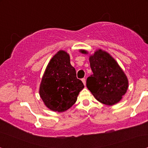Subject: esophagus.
Masks as SVG:
<instances>
[{"instance_id":"esophagus-1","label":"esophagus","mask_w":148,"mask_h":148,"mask_svg":"<svg viewBox=\"0 0 148 148\" xmlns=\"http://www.w3.org/2000/svg\"><path fill=\"white\" fill-rule=\"evenodd\" d=\"M82 82L84 83V86H86V79H85V78H83V79H82Z\"/></svg>"}]
</instances>
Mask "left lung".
<instances>
[{
	"label": "left lung",
	"instance_id": "left-lung-1",
	"mask_svg": "<svg viewBox=\"0 0 148 148\" xmlns=\"http://www.w3.org/2000/svg\"><path fill=\"white\" fill-rule=\"evenodd\" d=\"M90 62L93 74L86 80L88 90L102 104L113 105L119 102L127 92L128 79L116 60L108 53L99 50L90 56Z\"/></svg>",
	"mask_w": 148,
	"mask_h": 148
}]
</instances>
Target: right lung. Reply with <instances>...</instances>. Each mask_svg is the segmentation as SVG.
Wrapping results in <instances>:
<instances>
[{"mask_svg": "<svg viewBox=\"0 0 148 148\" xmlns=\"http://www.w3.org/2000/svg\"><path fill=\"white\" fill-rule=\"evenodd\" d=\"M84 88V84L77 78L76 71L70 63L69 55L60 50L48 64L40 84V95L50 110L64 112L75 103Z\"/></svg>", "mask_w": 148, "mask_h": 148, "instance_id": "obj_1", "label": "right lung"}]
</instances>
